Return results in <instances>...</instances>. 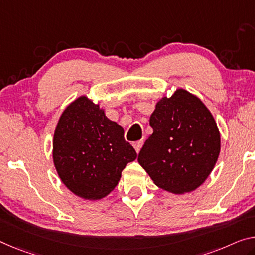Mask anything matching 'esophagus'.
<instances>
[{"label": "esophagus", "mask_w": 255, "mask_h": 255, "mask_svg": "<svg viewBox=\"0 0 255 255\" xmlns=\"http://www.w3.org/2000/svg\"><path fill=\"white\" fill-rule=\"evenodd\" d=\"M142 144H143V141H142V140L136 141V142L133 143V147H134V149H135V151H136V152H139V151H140L141 147H142Z\"/></svg>", "instance_id": "34e87169"}]
</instances>
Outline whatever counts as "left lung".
Instances as JSON below:
<instances>
[{"label": "left lung", "instance_id": "8db88e82", "mask_svg": "<svg viewBox=\"0 0 255 255\" xmlns=\"http://www.w3.org/2000/svg\"><path fill=\"white\" fill-rule=\"evenodd\" d=\"M152 134L138 156L156 186L170 193L195 190L220 152V133L206 106L186 90L160 99L149 120Z\"/></svg>", "mask_w": 255, "mask_h": 255}]
</instances>
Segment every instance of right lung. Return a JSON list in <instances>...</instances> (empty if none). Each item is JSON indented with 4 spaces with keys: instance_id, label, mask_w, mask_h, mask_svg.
Here are the masks:
<instances>
[{
    "instance_id": "1",
    "label": "right lung",
    "mask_w": 255,
    "mask_h": 255,
    "mask_svg": "<svg viewBox=\"0 0 255 255\" xmlns=\"http://www.w3.org/2000/svg\"><path fill=\"white\" fill-rule=\"evenodd\" d=\"M135 158L123 128L85 96L62 113L53 136V163L72 193L85 199L105 197Z\"/></svg>"
}]
</instances>
